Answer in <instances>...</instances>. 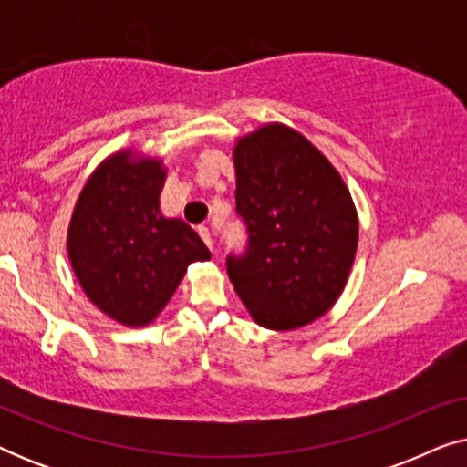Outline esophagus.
Here are the masks:
<instances>
[{"instance_id":"obj_1","label":"esophagus","mask_w":467,"mask_h":467,"mask_svg":"<svg viewBox=\"0 0 467 467\" xmlns=\"http://www.w3.org/2000/svg\"><path fill=\"white\" fill-rule=\"evenodd\" d=\"M197 232H200V235H202V240H203V242H206V244H208V248H210V251H213V253H216V248H214V242H213V235H210V229H208V227H200V229H197Z\"/></svg>"}]
</instances>
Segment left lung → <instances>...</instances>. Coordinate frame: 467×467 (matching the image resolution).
Returning a JSON list of instances; mask_svg holds the SVG:
<instances>
[{"mask_svg":"<svg viewBox=\"0 0 467 467\" xmlns=\"http://www.w3.org/2000/svg\"><path fill=\"white\" fill-rule=\"evenodd\" d=\"M244 257H229L234 289L257 325L299 329L334 308L353 270L359 216L347 182L308 138L265 123L234 146Z\"/></svg>","mask_w":467,"mask_h":467,"instance_id":"obj_1","label":"left lung"}]
</instances>
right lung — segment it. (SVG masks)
Instances as JSON below:
<instances>
[{"label":"right lung","mask_w":467,"mask_h":467,"mask_svg":"<svg viewBox=\"0 0 467 467\" xmlns=\"http://www.w3.org/2000/svg\"><path fill=\"white\" fill-rule=\"evenodd\" d=\"M161 157L127 146L87 178L67 227V257L88 302L125 327L161 315L195 261L210 251L182 219L159 208Z\"/></svg>","instance_id":"obj_1"}]
</instances>
